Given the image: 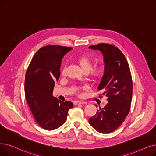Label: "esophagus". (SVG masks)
Wrapping results in <instances>:
<instances>
[{
	"label": "esophagus",
	"instance_id": "1",
	"mask_svg": "<svg viewBox=\"0 0 156 156\" xmlns=\"http://www.w3.org/2000/svg\"><path fill=\"white\" fill-rule=\"evenodd\" d=\"M85 102H83V101H76L74 102V105H83L85 104Z\"/></svg>",
	"mask_w": 156,
	"mask_h": 156
}]
</instances>
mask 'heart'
I'll return each instance as SVG.
<instances>
[{
    "instance_id": "heart-1",
    "label": "heart",
    "mask_w": 156,
    "mask_h": 156,
    "mask_svg": "<svg viewBox=\"0 0 156 156\" xmlns=\"http://www.w3.org/2000/svg\"><path fill=\"white\" fill-rule=\"evenodd\" d=\"M77 62L84 72H89V78L92 82H99L102 78L105 73V67L103 65H98L92 67L93 60L88 55L80 57L77 59ZM62 74H65V69L62 70Z\"/></svg>"
}]
</instances>
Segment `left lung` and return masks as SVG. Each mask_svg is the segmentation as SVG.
Masks as SVG:
<instances>
[{"instance_id": "obj_1", "label": "left lung", "mask_w": 156, "mask_h": 156, "mask_svg": "<svg viewBox=\"0 0 156 156\" xmlns=\"http://www.w3.org/2000/svg\"><path fill=\"white\" fill-rule=\"evenodd\" d=\"M89 48L103 53L105 73L98 90L108 97V103L89 119L90 126L101 133H109L117 129L129 112L133 82L127 60L113 45L100 43Z\"/></svg>"}]
</instances>
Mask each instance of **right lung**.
<instances>
[{"instance_id":"add662e5","label":"right lung","mask_w":156,"mask_h":156,"mask_svg":"<svg viewBox=\"0 0 156 156\" xmlns=\"http://www.w3.org/2000/svg\"><path fill=\"white\" fill-rule=\"evenodd\" d=\"M73 48L49 45L40 48L33 57L27 70L25 94L36 123L46 130L61 126L67 119L72 102L60 101L53 96L58 81L62 60Z\"/></svg>"}]
</instances>
